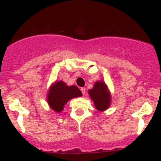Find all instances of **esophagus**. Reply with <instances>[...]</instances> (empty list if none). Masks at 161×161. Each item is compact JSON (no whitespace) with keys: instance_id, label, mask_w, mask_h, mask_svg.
Masks as SVG:
<instances>
[{"instance_id":"obj_1","label":"esophagus","mask_w":161,"mask_h":161,"mask_svg":"<svg viewBox=\"0 0 161 161\" xmlns=\"http://www.w3.org/2000/svg\"><path fill=\"white\" fill-rule=\"evenodd\" d=\"M81 91H82L83 95H86V88H81Z\"/></svg>"}]
</instances>
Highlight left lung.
<instances>
[{
  "label": "left lung",
  "mask_w": 161,
  "mask_h": 161,
  "mask_svg": "<svg viewBox=\"0 0 161 161\" xmlns=\"http://www.w3.org/2000/svg\"><path fill=\"white\" fill-rule=\"evenodd\" d=\"M88 94L97 110L104 111L110 107L111 95L108 86L103 81L96 82L93 88L88 90Z\"/></svg>",
  "instance_id": "left-lung-1"
}]
</instances>
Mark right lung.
<instances>
[{
    "label": "right lung",
    "mask_w": 161,
    "mask_h": 161,
    "mask_svg": "<svg viewBox=\"0 0 161 161\" xmlns=\"http://www.w3.org/2000/svg\"><path fill=\"white\" fill-rule=\"evenodd\" d=\"M82 92L75 86H68L63 81L54 82L50 87L47 94V103L52 110L61 112L64 107L70 99L81 97Z\"/></svg>",
    "instance_id": "1"
}]
</instances>
